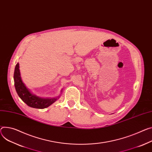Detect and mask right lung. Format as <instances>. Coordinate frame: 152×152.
<instances>
[{
  "mask_svg": "<svg viewBox=\"0 0 152 152\" xmlns=\"http://www.w3.org/2000/svg\"><path fill=\"white\" fill-rule=\"evenodd\" d=\"M14 80H15V86L18 94L20 99L29 107L42 109L48 107L57 99V98H41L31 93L21 79L19 63H18L15 66V73H14Z\"/></svg>",
  "mask_w": 152,
  "mask_h": 152,
  "instance_id": "obj_1",
  "label": "right lung"
}]
</instances>
